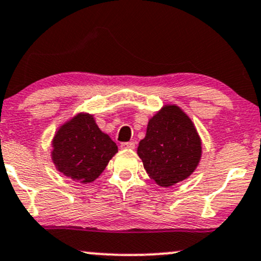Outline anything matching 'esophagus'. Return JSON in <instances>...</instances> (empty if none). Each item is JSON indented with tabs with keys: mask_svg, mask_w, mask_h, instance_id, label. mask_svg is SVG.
I'll list each match as a JSON object with an SVG mask.
<instances>
[{
	"mask_svg": "<svg viewBox=\"0 0 261 261\" xmlns=\"http://www.w3.org/2000/svg\"><path fill=\"white\" fill-rule=\"evenodd\" d=\"M120 147L122 149H134L135 148V142H133V141H131V142H122L120 144Z\"/></svg>",
	"mask_w": 261,
	"mask_h": 261,
	"instance_id": "esophagus-1",
	"label": "esophagus"
}]
</instances>
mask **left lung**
Segmentation results:
<instances>
[{
	"label": "left lung",
	"instance_id": "1",
	"mask_svg": "<svg viewBox=\"0 0 261 261\" xmlns=\"http://www.w3.org/2000/svg\"><path fill=\"white\" fill-rule=\"evenodd\" d=\"M137 154L155 184L170 187L196 170L202 155V142L186 113L177 106H164L149 119Z\"/></svg>",
	"mask_w": 261,
	"mask_h": 261
}]
</instances>
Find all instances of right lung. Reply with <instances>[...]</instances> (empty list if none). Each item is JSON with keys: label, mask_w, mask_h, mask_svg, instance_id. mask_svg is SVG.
<instances>
[{"label": "right lung", "mask_w": 261, "mask_h": 261, "mask_svg": "<svg viewBox=\"0 0 261 261\" xmlns=\"http://www.w3.org/2000/svg\"><path fill=\"white\" fill-rule=\"evenodd\" d=\"M52 161L58 171L83 184L95 181L118 152V146L81 113L62 125L52 141Z\"/></svg>", "instance_id": "obj_1"}]
</instances>
